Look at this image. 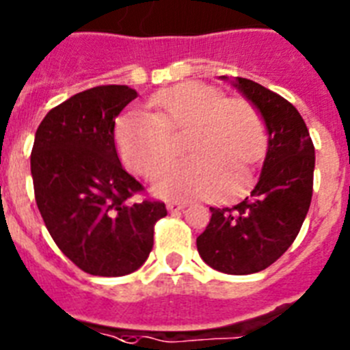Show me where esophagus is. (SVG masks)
<instances>
[{
	"label": "esophagus",
	"instance_id": "1",
	"mask_svg": "<svg viewBox=\"0 0 350 350\" xmlns=\"http://www.w3.org/2000/svg\"><path fill=\"white\" fill-rule=\"evenodd\" d=\"M187 208V202H181V200H171V202H167V209L171 213L181 211V209Z\"/></svg>",
	"mask_w": 350,
	"mask_h": 350
}]
</instances>
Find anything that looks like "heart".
<instances>
[{"label":"heart","mask_w":350,"mask_h":350,"mask_svg":"<svg viewBox=\"0 0 350 350\" xmlns=\"http://www.w3.org/2000/svg\"><path fill=\"white\" fill-rule=\"evenodd\" d=\"M151 114L129 112L116 124V144L124 165L151 176L171 158V132L187 129L190 157L162 167L151 181L153 192L169 199L209 196L232 202L248 192V171L236 178L239 163L257 162L266 146L259 111L248 100L221 98L217 88L185 81L148 100Z\"/></svg>","instance_id":"heart-1"}]
</instances>
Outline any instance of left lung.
Wrapping results in <instances>:
<instances>
[{"label":"left lung","mask_w":350,"mask_h":350,"mask_svg":"<svg viewBox=\"0 0 350 350\" xmlns=\"http://www.w3.org/2000/svg\"><path fill=\"white\" fill-rule=\"evenodd\" d=\"M232 86L262 116L266 158L250 197L232 208H209L197 250L217 271L250 275L280 259L301 229L314 192L315 150L301 114L284 96L250 79L236 77Z\"/></svg>","instance_id":"1"}]
</instances>
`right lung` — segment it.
<instances>
[{
  "instance_id": "right-lung-1",
  "label": "right lung",
  "mask_w": 350,
  "mask_h": 350,
  "mask_svg": "<svg viewBox=\"0 0 350 350\" xmlns=\"http://www.w3.org/2000/svg\"><path fill=\"white\" fill-rule=\"evenodd\" d=\"M137 91L96 86L51 109L35 133L31 176L38 211L59 250L95 276L130 275L153 248L160 200H133L142 185L121 165L116 118Z\"/></svg>"
}]
</instances>
